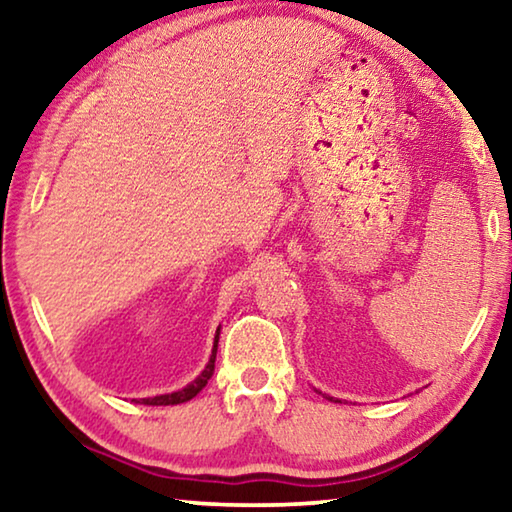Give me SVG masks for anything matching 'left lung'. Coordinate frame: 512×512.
I'll use <instances>...</instances> for the list:
<instances>
[{
  "label": "left lung",
  "instance_id": "8db88e82",
  "mask_svg": "<svg viewBox=\"0 0 512 512\" xmlns=\"http://www.w3.org/2000/svg\"><path fill=\"white\" fill-rule=\"evenodd\" d=\"M327 400H332V397H327Z\"/></svg>",
  "mask_w": 512,
  "mask_h": 512
}]
</instances>
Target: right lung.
Segmentation results:
<instances>
[{
    "label": "right lung",
    "instance_id": "obj_1",
    "mask_svg": "<svg viewBox=\"0 0 512 512\" xmlns=\"http://www.w3.org/2000/svg\"><path fill=\"white\" fill-rule=\"evenodd\" d=\"M216 348H219V329H216V336H214V348H212V357L207 361L205 370L198 375L192 384H187L185 388H180L176 393H169V395H155V397H146L142 400V404H149V406H169V404H183L189 402L192 397H196L198 393L203 391L207 381L214 375V361H216Z\"/></svg>",
    "mask_w": 512,
    "mask_h": 512
}]
</instances>
